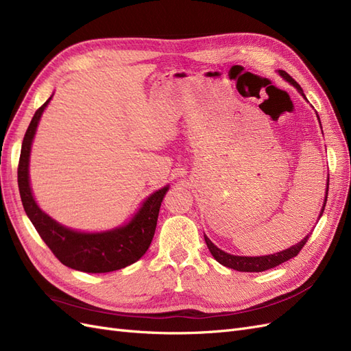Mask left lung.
<instances>
[{
	"mask_svg": "<svg viewBox=\"0 0 351 351\" xmlns=\"http://www.w3.org/2000/svg\"><path fill=\"white\" fill-rule=\"evenodd\" d=\"M278 74L285 82H289L290 84H293V86L297 89V92H299L304 99H307L306 95L303 93V89L300 88V84L297 83L289 73H285L284 70H278ZM316 117H317V120H319V115H317V112H316ZM319 124H321V120H319ZM321 129H322V125H321ZM328 186H329V176H328V180H326L325 199H324V205H322V209H321L319 218L322 217L324 210H325L326 197H328ZM311 234H312V231L307 236H304L303 240H300L297 244H293V246H290L289 249H284L281 252L271 253V254H263V256H237V254H231V253L221 250L206 236H205V241H206V246H208L212 256L215 258L217 262H219L221 265H224V267L240 271V272H262V271H267V269L278 267V265H281L282 262L297 256L299 252L303 249V246L306 244V241H307V239H309Z\"/></svg>",
	"mask_w": 351,
	"mask_h": 351,
	"instance_id": "left-lung-1",
	"label": "left lung"
}]
</instances>
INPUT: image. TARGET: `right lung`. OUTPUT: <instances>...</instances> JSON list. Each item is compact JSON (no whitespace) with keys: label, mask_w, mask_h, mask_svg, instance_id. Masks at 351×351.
Listing matches in <instances>:
<instances>
[{"label":"right lung","mask_w":351,"mask_h":351,"mask_svg":"<svg viewBox=\"0 0 351 351\" xmlns=\"http://www.w3.org/2000/svg\"><path fill=\"white\" fill-rule=\"evenodd\" d=\"M52 97L54 93L35 112L26 130L22 152H20L17 182L26 215L51 252L69 268L89 274H102L129 267L139 261L151 246L159 208L169 184L147 196L129 221L111 230L80 231L62 226L61 222L49 217L44 209H40L32 192L29 164L38 124Z\"/></svg>","instance_id":"obj_1"}]
</instances>
